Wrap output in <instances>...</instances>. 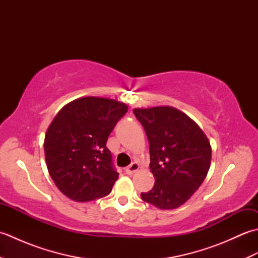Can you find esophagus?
I'll list each match as a JSON object with an SVG mask.
<instances>
[{"instance_id":"1","label":"esophagus","mask_w":258,"mask_h":258,"mask_svg":"<svg viewBox=\"0 0 258 258\" xmlns=\"http://www.w3.org/2000/svg\"><path fill=\"white\" fill-rule=\"evenodd\" d=\"M139 168H140V165H139L138 163H132V164H131V165H128L127 167L125 168V173L128 174V175H132L135 172H138Z\"/></svg>"}]
</instances>
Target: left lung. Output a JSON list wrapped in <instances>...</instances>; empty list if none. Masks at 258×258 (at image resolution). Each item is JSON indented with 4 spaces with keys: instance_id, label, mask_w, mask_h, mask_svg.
<instances>
[{
    "instance_id": "left-lung-1",
    "label": "left lung",
    "mask_w": 258,
    "mask_h": 258,
    "mask_svg": "<svg viewBox=\"0 0 258 258\" xmlns=\"http://www.w3.org/2000/svg\"><path fill=\"white\" fill-rule=\"evenodd\" d=\"M150 143L154 187L142 200L161 210H173L199 189L211 165L212 149L194 120L169 106L133 109Z\"/></svg>"
}]
</instances>
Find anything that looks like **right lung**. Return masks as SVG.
<instances>
[{
	"mask_svg": "<svg viewBox=\"0 0 258 258\" xmlns=\"http://www.w3.org/2000/svg\"><path fill=\"white\" fill-rule=\"evenodd\" d=\"M126 112L124 103L82 97L65 105L48 126L46 166L57 188L71 200L87 202L111 193L118 173L106 142Z\"/></svg>",
	"mask_w": 258,
	"mask_h": 258,
	"instance_id": "add662e5",
	"label": "right lung"
}]
</instances>
